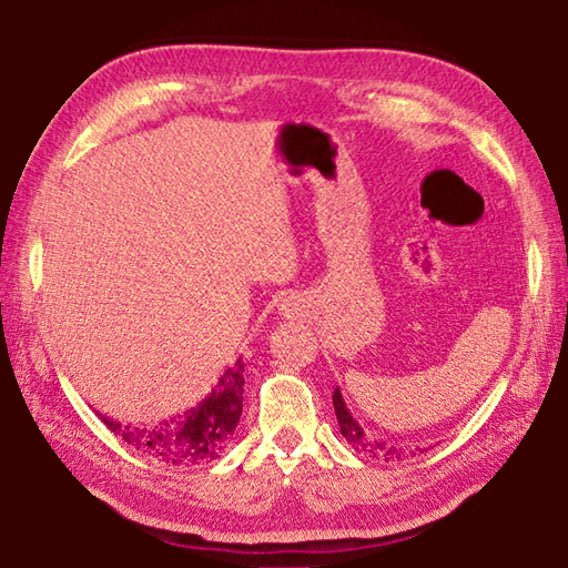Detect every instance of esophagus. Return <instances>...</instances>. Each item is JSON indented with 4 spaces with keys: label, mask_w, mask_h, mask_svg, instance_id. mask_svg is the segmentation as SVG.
Listing matches in <instances>:
<instances>
[{
    "label": "esophagus",
    "mask_w": 568,
    "mask_h": 568,
    "mask_svg": "<svg viewBox=\"0 0 568 568\" xmlns=\"http://www.w3.org/2000/svg\"><path fill=\"white\" fill-rule=\"evenodd\" d=\"M282 311L286 313V317H294V315H298L301 311H303V306H301V301L298 298H288L286 303H284V306H282Z\"/></svg>",
    "instance_id": "1"
}]
</instances>
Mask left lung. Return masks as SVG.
<instances>
[{"label": "left lung", "mask_w": 568, "mask_h": 568, "mask_svg": "<svg viewBox=\"0 0 568 568\" xmlns=\"http://www.w3.org/2000/svg\"><path fill=\"white\" fill-rule=\"evenodd\" d=\"M332 405H335V414H337V422H339V432L344 436V440L356 450V453H364L368 458H385V460H399L403 458V448H395L388 446L383 438H373L368 434H364V428L358 426L352 417V412L347 409L342 399L339 388H335L332 393Z\"/></svg>", "instance_id": "left-lung-1"}]
</instances>
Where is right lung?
I'll use <instances>...</instances> for the list:
<instances>
[{
  "mask_svg": "<svg viewBox=\"0 0 568 568\" xmlns=\"http://www.w3.org/2000/svg\"><path fill=\"white\" fill-rule=\"evenodd\" d=\"M243 362L224 371V376L197 407L180 419L159 426H132L105 419V426L124 444L165 465H200L216 460L236 432L243 412Z\"/></svg>",
  "mask_w": 568,
  "mask_h": 568,
  "instance_id": "add662e5",
  "label": "right lung"
}]
</instances>
